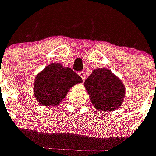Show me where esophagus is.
<instances>
[{"label":"esophagus","instance_id":"34e87169","mask_svg":"<svg viewBox=\"0 0 156 156\" xmlns=\"http://www.w3.org/2000/svg\"><path fill=\"white\" fill-rule=\"evenodd\" d=\"M78 75H79V77L83 79V81H85V79L87 78V76H86V74H85V72L84 71H80L79 73H78Z\"/></svg>","mask_w":156,"mask_h":156}]
</instances>
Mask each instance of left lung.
Masks as SVG:
<instances>
[{
    "label": "left lung",
    "instance_id": "1",
    "mask_svg": "<svg viewBox=\"0 0 156 156\" xmlns=\"http://www.w3.org/2000/svg\"><path fill=\"white\" fill-rule=\"evenodd\" d=\"M84 86L94 107L101 111H113L122 105L124 100V83L108 69H93Z\"/></svg>",
    "mask_w": 156,
    "mask_h": 156
}]
</instances>
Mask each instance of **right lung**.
<instances>
[{"label": "right lung", "mask_w": 156, "mask_h": 156, "mask_svg": "<svg viewBox=\"0 0 156 156\" xmlns=\"http://www.w3.org/2000/svg\"><path fill=\"white\" fill-rule=\"evenodd\" d=\"M82 81L70 68L63 67L61 63H50L35 77L34 96L41 105L58 106L69 89Z\"/></svg>", "instance_id": "add662e5"}]
</instances>
